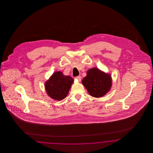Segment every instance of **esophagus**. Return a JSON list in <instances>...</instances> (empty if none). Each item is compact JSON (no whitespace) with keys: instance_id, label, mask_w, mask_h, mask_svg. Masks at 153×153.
<instances>
[{"instance_id":"1","label":"esophagus","mask_w":153,"mask_h":153,"mask_svg":"<svg viewBox=\"0 0 153 153\" xmlns=\"http://www.w3.org/2000/svg\"><path fill=\"white\" fill-rule=\"evenodd\" d=\"M76 79H77L79 81H81V77L80 76H77V77H76Z\"/></svg>"}]
</instances>
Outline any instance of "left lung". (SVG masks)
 <instances>
[{
  "mask_svg": "<svg viewBox=\"0 0 153 153\" xmlns=\"http://www.w3.org/2000/svg\"><path fill=\"white\" fill-rule=\"evenodd\" d=\"M82 83L89 94L95 97L105 95L111 90L112 84L111 75L102 72L97 68L88 70Z\"/></svg>",
  "mask_w": 153,
  "mask_h": 153,
  "instance_id": "left-lung-1",
  "label": "left lung"
}]
</instances>
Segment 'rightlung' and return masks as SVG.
Segmentation results:
<instances>
[{
	"mask_svg": "<svg viewBox=\"0 0 153 153\" xmlns=\"http://www.w3.org/2000/svg\"><path fill=\"white\" fill-rule=\"evenodd\" d=\"M74 79L69 76H65L60 71L52 74L45 83L48 95L56 100H61L67 97Z\"/></svg>",
	"mask_w": 153,
	"mask_h": 153,
	"instance_id": "obj_1",
	"label": "right lung"
}]
</instances>
